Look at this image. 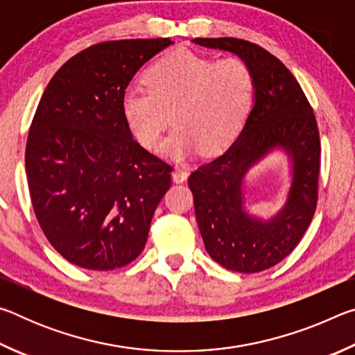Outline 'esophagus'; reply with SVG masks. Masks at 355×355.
<instances>
[{
	"label": "esophagus",
	"instance_id": "34e87169",
	"mask_svg": "<svg viewBox=\"0 0 355 355\" xmlns=\"http://www.w3.org/2000/svg\"><path fill=\"white\" fill-rule=\"evenodd\" d=\"M186 178H188V171H186L184 167L177 166L175 169L172 171V180H173V182H175V183H183Z\"/></svg>",
	"mask_w": 355,
	"mask_h": 355
}]
</instances>
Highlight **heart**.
Listing matches in <instances>:
<instances>
[{
	"label": "heart",
	"mask_w": 355,
	"mask_h": 355,
	"mask_svg": "<svg viewBox=\"0 0 355 355\" xmlns=\"http://www.w3.org/2000/svg\"><path fill=\"white\" fill-rule=\"evenodd\" d=\"M144 83L147 89L125 91L123 119L144 147L155 148L171 112L175 127L159 150L172 158L199 148L222 152L243 130L255 101L254 71L239 58L175 50L150 65Z\"/></svg>",
	"instance_id": "obj_1"
}]
</instances>
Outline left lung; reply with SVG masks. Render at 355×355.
<instances>
[{
  "mask_svg": "<svg viewBox=\"0 0 355 355\" xmlns=\"http://www.w3.org/2000/svg\"><path fill=\"white\" fill-rule=\"evenodd\" d=\"M235 53L255 76V103L235 142L191 173L196 219L205 249L230 271L254 274L275 266L302 239L318 202L321 142L316 117L296 78L280 59L252 42L194 39ZM274 148L291 155L293 180L286 207L266 223L243 211L242 180Z\"/></svg>",
  "mask_w": 355,
  "mask_h": 355,
  "instance_id": "8db88e82",
  "label": "left lung"
}]
</instances>
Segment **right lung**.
<instances>
[{
  "instance_id": "1",
  "label": "right lung",
  "mask_w": 355,
  "mask_h": 355,
  "mask_svg": "<svg viewBox=\"0 0 355 355\" xmlns=\"http://www.w3.org/2000/svg\"><path fill=\"white\" fill-rule=\"evenodd\" d=\"M171 39L92 45L45 89L29 127L26 177L35 218L65 260L92 271L141 255L173 167L150 153L122 114L136 71Z\"/></svg>"
}]
</instances>
